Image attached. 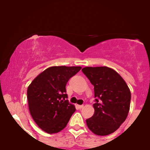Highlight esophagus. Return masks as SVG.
Listing matches in <instances>:
<instances>
[{
	"label": "esophagus",
	"instance_id": "34e87169",
	"mask_svg": "<svg viewBox=\"0 0 150 150\" xmlns=\"http://www.w3.org/2000/svg\"><path fill=\"white\" fill-rule=\"evenodd\" d=\"M77 107L80 108V109H81V108L84 107V105H77Z\"/></svg>",
	"mask_w": 150,
	"mask_h": 150
}]
</instances>
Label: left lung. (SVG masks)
<instances>
[{
	"label": "left lung",
	"instance_id": "left-lung-1",
	"mask_svg": "<svg viewBox=\"0 0 150 150\" xmlns=\"http://www.w3.org/2000/svg\"><path fill=\"white\" fill-rule=\"evenodd\" d=\"M94 85V115L86 120L89 130L97 135L113 133L125 121L130 110V94L126 82L108 67H85L82 69Z\"/></svg>",
	"mask_w": 150,
	"mask_h": 150
}]
</instances>
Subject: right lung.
<instances>
[{"label":"right lung","instance_id":"1","mask_svg":"<svg viewBox=\"0 0 150 150\" xmlns=\"http://www.w3.org/2000/svg\"><path fill=\"white\" fill-rule=\"evenodd\" d=\"M80 66H53L39 74L27 89L32 118L42 130L52 134L65 128L75 111L66 94L67 82L81 70Z\"/></svg>","mask_w":150,"mask_h":150}]
</instances>
